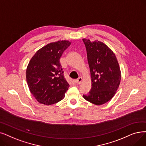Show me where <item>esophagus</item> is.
<instances>
[{
	"label": "esophagus",
	"instance_id": "obj_1",
	"mask_svg": "<svg viewBox=\"0 0 146 146\" xmlns=\"http://www.w3.org/2000/svg\"><path fill=\"white\" fill-rule=\"evenodd\" d=\"M82 82V78L80 77H79L76 80V82L77 84H80Z\"/></svg>",
	"mask_w": 146,
	"mask_h": 146
}]
</instances>
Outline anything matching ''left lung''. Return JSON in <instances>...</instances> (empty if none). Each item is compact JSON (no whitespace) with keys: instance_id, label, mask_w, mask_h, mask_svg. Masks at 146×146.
<instances>
[{"instance_id":"8db88e82","label":"left lung","mask_w":146,"mask_h":146,"mask_svg":"<svg viewBox=\"0 0 146 146\" xmlns=\"http://www.w3.org/2000/svg\"><path fill=\"white\" fill-rule=\"evenodd\" d=\"M91 72L92 88L84 98L95 105H102L115 96L121 80L116 56L105 43L83 39Z\"/></svg>"}]
</instances>
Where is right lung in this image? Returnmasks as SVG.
<instances>
[{
	"instance_id": "right-lung-1",
	"label": "right lung",
	"mask_w": 146,
	"mask_h": 146,
	"mask_svg": "<svg viewBox=\"0 0 146 146\" xmlns=\"http://www.w3.org/2000/svg\"><path fill=\"white\" fill-rule=\"evenodd\" d=\"M70 44L68 40L48 43L31 58L26 80L31 93L39 103L49 106L64 98L70 85L64 78L60 59Z\"/></svg>"
}]
</instances>
